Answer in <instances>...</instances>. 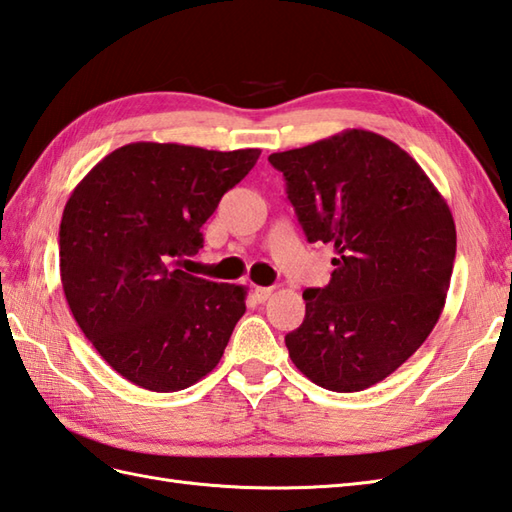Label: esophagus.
I'll use <instances>...</instances> for the list:
<instances>
[{"label":"esophagus","mask_w":512,"mask_h":512,"mask_svg":"<svg viewBox=\"0 0 512 512\" xmlns=\"http://www.w3.org/2000/svg\"><path fill=\"white\" fill-rule=\"evenodd\" d=\"M253 295H255V299H257L259 303H266V301L270 299V295H273V288H264V286H257V288L253 290Z\"/></svg>","instance_id":"1"}]
</instances>
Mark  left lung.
<instances>
[{"label": "left lung", "instance_id": "obj_1", "mask_svg": "<svg viewBox=\"0 0 512 512\" xmlns=\"http://www.w3.org/2000/svg\"><path fill=\"white\" fill-rule=\"evenodd\" d=\"M308 242L332 244L334 273L308 288L306 319L286 334L303 376L330 391L387 378L438 323L455 259V224L440 191L389 138L345 129L270 154Z\"/></svg>", "mask_w": 512, "mask_h": 512}]
</instances>
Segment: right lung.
I'll return each instance as SVG.
<instances>
[{
  "instance_id": "obj_1",
  "label": "right lung",
  "mask_w": 512,
  "mask_h": 512,
  "mask_svg": "<svg viewBox=\"0 0 512 512\" xmlns=\"http://www.w3.org/2000/svg\"><path fill=\"white\" fill-rule=\"evenodd\" d=\"M262 151L132 143L72 191L59 231L61 284L103 361L149 391H180L220 363L246 288L193 277L176 257L204 244L202 224Z\"/></svg>"
}]
</instances>
